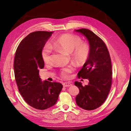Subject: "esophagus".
Returning a JSON list of instances; mask_svg holds the SVG:
<instances>
[{
  "label": "esophagus",
  "instance_id": "obj_1",
  "mask_svg": "<svg viewBox=\"0 0 131 131\" xmlns=\"http://www.w3.org/2000/svg\"><path fill=\"white\" fill-rule=\"evenodd\" d=\"M72 84L70 82H64L63 83V86L64 87H70V86H71Z\"/></svg>",
  "mask_w": 131,
  "mask_h": 131
}]
</instances>
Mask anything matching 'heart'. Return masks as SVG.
<instances>
[{
    "mask_svg": "<svg viewBox=\"0 0 131 131\" xmlns=\"http://www.w3.org/2000/svg\"><path fill=\"white\" fill-rule=\"evenodd\" d=\"M52 47L56 49L71 53V59L79 64L84 63L89 56L90 47L88 44L82 43V40L79 36L70 34L60 35L53 41ZM51 50L46 46L41 51V57L46 63L51 62ZM73 68L70 67L63 68L61 72V75L63 78H68Z\"/></svg>",
    "mask_w": 131,
    "mask_h": 131,
    "instance_id": "1",
    "label": "heart"
}]
</instances>
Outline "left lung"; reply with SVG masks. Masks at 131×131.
Masks as SVG:
<instances>
[{
  "label": "left lung",
  "mask_w": 131,
  "mask_h": 131,
  "mask_svg": "<svg viewBox=\"0 0 131 131\" xmlns=\"http://www.w3.org/2000/svg\"><path fill=\"white\" fill-rule=\"evenodd\" d=\"M87 39L90 53L86 62L79 71V78L88 79V84L83 86L75 82L79 93L75 97L77 105L83 109L92 110L102 105L109 93L112 82V62L108 49L101 39L91 30H74Z\"/></svg>",
  "instance_id": "obj_1"
}]
</instances>
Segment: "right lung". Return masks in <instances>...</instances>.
<instances>
[{
  "instance_id": "1",
  "label": "right lung",
  "mask_w": 131,
  "mask_h": 131,
  "mask_svg": "<svg viewBox=\"0 0 131 131\" xmlns=\"http://www.w3.org/2000/svg\"><path fill=\"white\" fill-rule=\"evenodd\" d=\"M53 32L30 33L21 41L14 60L15 79L18 91L27 104L38 110H45L57 102L63 87L59 83L42 81L39 75L44 68L41 51Z\"/></svg>"
}]
</instances>
